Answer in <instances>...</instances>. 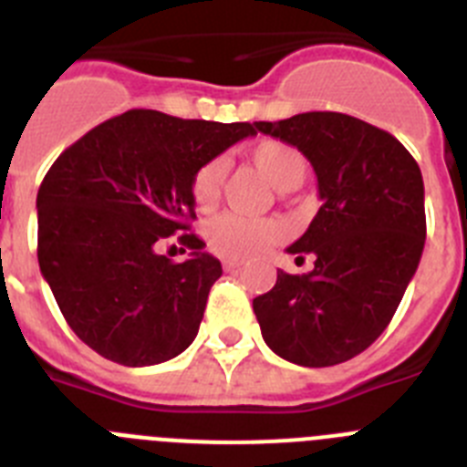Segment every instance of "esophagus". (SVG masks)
I'll use <instances>...</instances> for the list:
<instances>
[{
  "label": "esophagus",
  "mask_w": 467,
  "mask_h": 467,
  "mask_svg": "<svg viewBox=\"0 0 467 467\" xmlns=\"http://www.w3.org/2000/svg\"><path fill=\"white\" fill-rule=\"evenodd\" d=\"M222 266H224V271H238V268L243 266L241 259H234V256H226L224 262H222Z\"/></svg>",
  "instance_id": "34e87169"
}]
</instances>
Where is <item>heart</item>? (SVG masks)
Wrapping results in <instances>:
<instances>
[{"label": "heart", "instance_id": "heart-1", "mask_svg": "<svg viewBox=\"0 0 467 467\" xmlns=\"http://www.w3.org/2000/svg\"><path fill=\"white\" fill-rule=\"evenodd\" d=\"M250 160L254 169L275 187L277 192H294L303 185L307 175L306 157L298 152L294 145L282 143V140L268 139L256 143L250 150ZM226 178V161L222 157L208 160L194 171L192 178V199L199 208L211 211L220 201L222 187ZM208 243L213 250L222 256H234V259H245L254 256L268 245L277 243L285 234L280 222L275 220H254V217H243L226 213L215 217L208 224Z\"/></svg>", "mask_w": 467, "mask_h": 467}]
</instances>
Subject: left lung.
I'll return each instance as SVG.
<instances>
[{"mask_svg":"<svg viewBox=\"0 0 467 467\" xmlns=\"http://www.w3.org/2000/svg\"><path fill=\"white\" fill-rule=\"evenodd\" d=\"M254 130L298 148L317 175L322 208L289 254L315 256L303 275L277 271L252 301L268 348L296 366L349 361L382 336L426 243L423 178L399 139L331 110Z\"/></svg>","mask_w":467,"mask_h":467,"instance_id":"8db88e82","label":"left lung"}]
</instances>
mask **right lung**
I'll list each match as a JSON object with an SVG mask.
<instances>
[{
  "instance_id": "add662e5",
  "label": "right lung",
  "mask_w": 467,
  "mask_h": 467,
  "mask_svg": "<svg viewBox=\"0 0 467 467\" xmlns=\"http://www.w3.org/2000/svg\"><path fill=\"white\" fill-rule=\"evenodd\" d=\"M254 134L250 122L139 109L101 122L55 160L36 194L38 266L88 348L130 368L190 348L222 275L187 231L196 217L192 178ZM169 240L192 250L185 263L161 254Z\"/></svg>"
}]
</instances>
